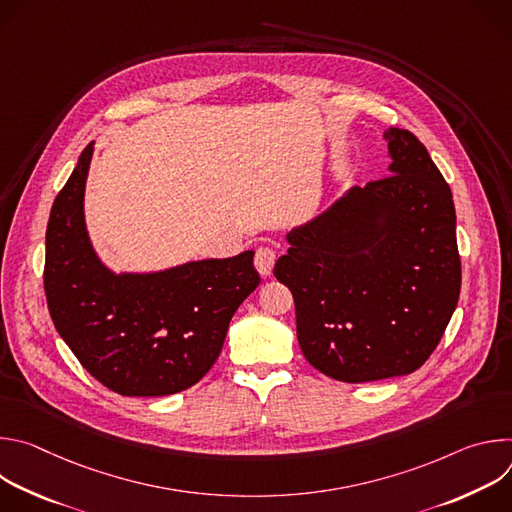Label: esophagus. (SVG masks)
I'll use <instances>...</instances> for the list:
<instances>
[{"mask_svg":"<svg viewBox=\"0 0 512 512\" xmlns=\"http://www.w3.org/2000/svg\"><path fill=\"white\" fill-rule=\"evenodd\" d=\"M273 265H275V251H271L269 247H261L255 253V267L259 271L261 277H269L273 273Z\"/></svg>","mask_w":512,"mask_h":512,"instance_id":"34e87169","label":"esophagus"}]
</instances>
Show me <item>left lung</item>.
Wrapping results in <instances>:
<instances>
[{"instance_id":"1","label":"left lung","mask_w":512,"mask_h":512,"mask_svg":"<svg viewBox=\"0 0 512 512\" xmlns=\"http://www.w3.org/2000/svg\"><path fill=\"white\" fill-rule=\"evenodd\" d=\"M383 137L391 176L291 229L273 269L294 296L306 360L344 383L417 371L460 298L452 190L411 131Z\"/></svg>"}]
</instances>
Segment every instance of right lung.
I'll use <instances>...</instances> for the list:
<instances>
[{
	"label": "right lung",
	"mask_w": 512,
	"mask_h": 512,
	"mask_svg": "<svg viewBox=\"0 0 512 512\" xmlns=\"http://www.w3.org/2000/svg\"><path fill=\"white\" fill-rule=\"evenodd\" d=\"M91 141L58 192L46 229L44 289L60 338L107 389L164 397L196 385L229 322L261 283L253 251L160 271H113L85 221Z\"/></svg>",
	"instance_id": "add662e5"
}]
</instances>
